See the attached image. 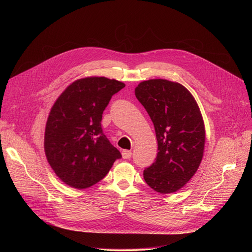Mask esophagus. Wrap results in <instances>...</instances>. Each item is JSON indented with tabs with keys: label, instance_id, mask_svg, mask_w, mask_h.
<instances>
[{
	"label": "esophagus",
	"instance_id": "34e87169",
	"mask_svg": "<svg viewBox=\"0 0 252 252\" xmlns=\"http://www.w3.org/2000/svg\"><path fill=\"white\" fill-rule=\"evenodd\" d=\"M122 155H123V158H124L125 159H128V158H131V152H130V151H127V150L123 151Z\"/></svg>",
	"mask_w": 252,
	"mask_h": 252
}]
</instances>
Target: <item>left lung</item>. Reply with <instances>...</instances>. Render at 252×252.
I'll return each mask as SVG.
<instances>
[{"mask_svg":"<svg viewBox=\"0 0 252 252\" xmlns=\"http://www.w3.org/2000/svg\"><path fill=\"white\" fill-rule=\"evenodd\" d=\"M134 94L151 117L158 139L157 158L143 170V178L159 193L175 192L202 159L205 129L199 107L184 86L162 79L141 82Z\"/></svg>","mask_w":252,"mask_h":252,"instance_id":"left-lung-1","label":"left lung"}]
</instances>
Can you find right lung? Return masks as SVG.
Returning <instances> with one entry per match:
<instances>
[{"label":"right lung","mask_w":252,"mask_h":252,"mask_svg":"<svg viewBox=\"0 0 252 252\" xmlns=\"http://www.w3.org/2000/svg\"><path fill=\"white\" fill-rule=\"evenodd\" d=\"M125 84L104 77L78 80L53 105L45 132L48 161L62 181L90 188L106 175L121 153L102 131V113Z\"/></svg>","instance_id":"right-lung-1"}]
</instances>
